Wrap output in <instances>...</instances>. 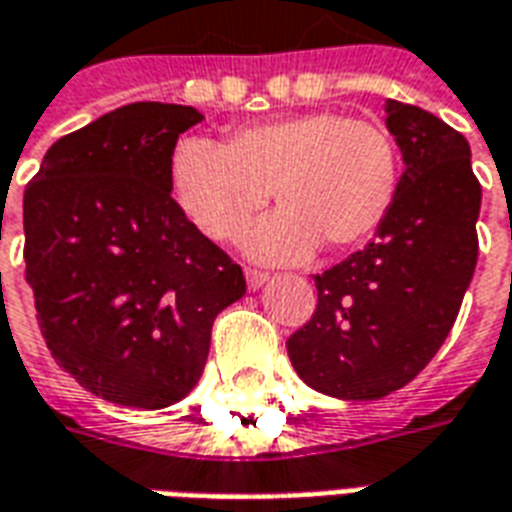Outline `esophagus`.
I'll list each match as a JSON object with an SVG mask.
<instances>
[{
    "label": "esophagus",
    "instance_id": "34e87169",
    "mask_svg": "<svg viewBox=\"0 0 512 512\" xmlns=\"http://www.w3.org/2000/svg\"><path fill=\"white\" fill-rule=\"evenodd\" d=\"M268 279V271H260V268H246V285L249 290L263 288V282Z\"/></svg>",
    "mask_w": 512,
    "mask_h": 512
}]
</instances>
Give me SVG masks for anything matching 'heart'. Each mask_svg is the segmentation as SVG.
Returning <instances> with one entry per match:
<instances>
[{
  "instance_id": "heart-1",
  "label": "heart",
  "mask_w": 512,
  "mask_h": 512,
  "mask_svg": "<svg viewBox=\"0 0 512 512\" xmlns=\"http://www.w3.org/2000/svg\"><path fill=\"white\" fill-rule=\"evenodd\" d=\"M169 189L213 241L244 233L271 191L279 213L246 246L263 260L296 263L315 246L340 255L376 235L400 189V150L384 123L318 109L233 128L222 147L180 139Z\"/></svg>"
}]
</instances>
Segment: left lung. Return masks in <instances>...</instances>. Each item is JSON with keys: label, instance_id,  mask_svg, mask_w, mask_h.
I'll return each mask as SVG.
<instances>
[{"label": "left lung", "instance_id": "8db88e82", "mask_svg": "<svg viewBox=\"0 0 512 512\" xmlns=\"http://www.w3.org/2000/svg\"><path fill=\"white\" fill-rule=\"evenodd\" d=\"M406 172L376 238L315 277L318 304L288 356L304 384L378 400L417 378L461 310L477 266L480 180L469 142L425 109L386 101Z\"/></svg>", "mask_w": 512, "mask_h": 512}]
</instances>
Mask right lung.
Returning <instances> with one entry per match:
<instances>
[{
	"mask_svg": "<svg viewBox=\"0 0 512 512\" xmlns=\"http://www.w3.org/2000/svg\"><path fill=\"white\" fill-rule=\"evenodd\" d=\"M202 115L120 106L62 136L24 191V260L54 362L109 403L164 408L202 376L244 271L172 200L169 161Z\"/></svg>",
	"mask_w": 512,
	"mask_h": 512,
	"instance_id": "add662e5",
	"label": "right lung"
}]
</instances>
